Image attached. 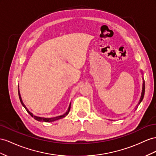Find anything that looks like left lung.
Listing matches in <instances>:
<instances>
[{
  "label": "left lung",
  "mask_w": 156,
  "mask_h": 156,
  "mask_svg": "<svg viewBox=\"0 0 156 156\" xmlns=\"http://www.w3.org/2000/svg\"><path fill=\"white\" fill-rule=\"evenodd\" d=\"M144 93H145V82L144 80L143 79V86H142V94H141V97H140V99L139 103L138 105H140V103H141V101H142V99L144 98Z\"/></svg>",
  "instance_id": "obj_1"
}]
</instances>
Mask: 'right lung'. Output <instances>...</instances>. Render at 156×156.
<instances>
[{
	"label": "right lung",
	"instance_id": "1",
	"mask_svg": "<svg viewBox=\"0 0 156 156\" xmlns=\"http://www.w3.org/2000/svg\"><path fill=\"white\" fill-rule=\"evenodd\" d=\"M18 95H19V98H20V102L22 103V105L24 107V108L26 109V110L27 111V112L28 113L31 117H34L35 120H37V121H41V122H53V121H56V120H58V119H62L63 117H65L66 115H68V113H69L70 111V104L69 105V109H68V111H66V112L62 115H61V116H58V117H53V118H43V117H37V116H35V115H34L32 113H31L30 111L27 109L26 108V107L25 106V105L23 104V103L22 100V98H21V96H20V91H19V89H18Z\"/></svg>",
	"mask_w": 156,
	"mask_h": 156
}]
</instances>
